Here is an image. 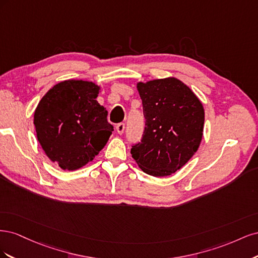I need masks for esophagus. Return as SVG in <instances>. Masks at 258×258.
<instances>
[{
	"instance_id": "1",
	"label": "esophagus",
	"mask_w": 258,
	"mask_h": 258,
	"mask_svg": "<svg viewBox=\"0 0 258 258\" xmlns=\"http://www.w3.org/2000/svg\"><path fill=\"white\" fill-rule=\"evenodd\" d=\"M116 130H117V132H118L119 135H122L123 131H124V123H123V122H120V123L117 124V126H116Z\"/></svg>"
}]
</instances>
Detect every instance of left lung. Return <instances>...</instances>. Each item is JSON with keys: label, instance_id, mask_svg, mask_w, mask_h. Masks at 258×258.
<instances>
[{"label": "left lung", "instance_id": "8db88e82", "mask_svg": "<svg viewBox=\"0 0 258 258\" xmlns=\"http://www.w3.org/2000/svg\"><path fill=\"white\" fill-rule=\"evenodd\" d=\"M143 104L145 129L131 148L143 172L175 173L198 151L204 135L205 110L188 86L175 77L137 84Z\"/></svg>", "mask_w": 258, "mask_h": 258}]
</instances>
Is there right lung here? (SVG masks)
Masks as SVG:
<instances>
[{
    "instance_id": "obj_1",
    "label": "right lung",
    "mask_w": 258,
    "mask_h": 258,
    "mask_svg": "<svg viewBox=\"0 0 258 258\" xmlns=\"http://www.w3.org/2000/svg\"><path fill=\"white\" fill-rule=\"evenodd\" d=\"M97 84L68 80L49 89L34 112L36 137L47 157L63 170H77L102 150L114 130L96 100Z\"/></svg>"
}]
</instances>
